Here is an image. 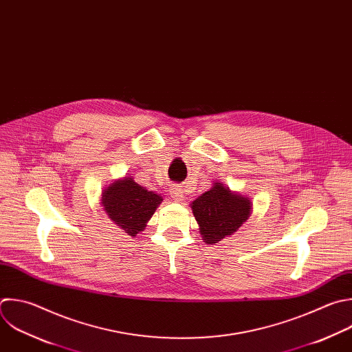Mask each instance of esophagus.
<instances>
[{
	"label": "esophagus",
	"mask_w": 352,
	"mask_h": 352,
	"mask_svg": "<svg viewBox=\"0 0 352 352\" xmlns=\"http://www.w3.org/2000/svg\"><path fill=\"white\" fill-rule=\"evenodd\" d=\"M170 195L173 196V199L175 201H181L182 197H184V189L181 186H178V185H173L170 188Z\"/></svg>",
	"instance_id": "1"
}]
</instances>
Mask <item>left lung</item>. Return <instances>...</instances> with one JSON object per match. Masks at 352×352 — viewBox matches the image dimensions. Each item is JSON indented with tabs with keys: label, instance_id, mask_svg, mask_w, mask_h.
I'll use <instances>...</instances> for the list:
<instances>
[{
	"label": "left lung",
	"instance_id": "left-lung-1",
	"mask_svg": "<svg viewBox=\"0 0 352 352\" xmlns=\"http://www.w3.org/2000/svg\"><path fill=\"white\" fill-rule=\"evenodd\" d=\"M190 207L207 245L218 243L236 232L252 212L249 197L233 193L219 182H214L212 188L193 200Z\"/></svg>",
	"mask_w": 352,
	"mask_h": 352
}]
</instances>
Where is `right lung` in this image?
<instances>
[{"label": "right lung", "mask_w": 352, "mask_h": 352, "mask_svg": "<svg viewBox=\"0 0 352 352\" xmlns=\"http://www.w3.org/2000/svg\"><path fill=\"white\" fill-rule=\"evenodd\" d=\"M163 197L138 185L133 178L117 179L102 192V206L107 217L127 235L137 236L145 229Z\"/></svg>", "instance_id": "add662e5"}]
</instances>
